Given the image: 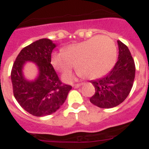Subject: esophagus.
Instances as JSON below:
<instances>
[{
    "mask_svg": "<svg viewBox=\"0 0 149 149\" xmlns=\"http://www.w3.org/2000/svg\"><path fill=\"white\" fill-rule=\"evenodd\" d=\"M81 85H82V83H79V84H75V85H73V88H78L79 87H80Z\"/></svg>",
    "mask_w": 149,
    "mask_h": 149,
    "instance_id": "esophagus-1",
    "label": "esophagus"
}]
</instances>
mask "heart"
<instances>
[{"label": "heart", "mask_w": 149, "mask_h": 149, "mask_svg": "<svg viewBox=\"0 0 149 149\" xmlns=\"http://www.w3.org/2000/svg\"><path fill=\"white\" fill-rule=\"evenodd\" d=\"M117 50L113 41L105 36H97L86 40L70 45L64 52L52 54L51 64L61 73L69 72L75 66L78 73L88 79H96L105 75L113 67ZM73 76L67 74L64 80L70 81Z\"/></svg>", "instance_id": "heart-1"}]
</instances>
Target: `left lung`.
<instances>
[{
	"instance_id": "1",
	"label": "left lung",
	"mask_w": 149,
	"mask_h": 149,
	"mask_svg": "<svg viewBox=\"0 0 149 149\" xmlns=\"http://www.w3.org/2000/svg\"><path fill=\"white\" fill-rule=\"evenodd\" d=\"M118 59L111 71L104 77L91 81L95 93L91 103L103 109L117 107L127 98L135 78V63L126 45L118 40Z\"/></svg>"
}]
</instances>
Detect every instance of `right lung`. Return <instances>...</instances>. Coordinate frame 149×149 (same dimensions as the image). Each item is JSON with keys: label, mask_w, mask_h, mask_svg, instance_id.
<instances>
[{"label": "right lung", "mask_w": 149, "mask_h": 149, "mask_svg": "<svg viewBox=\"0 0 149 149\" xmlns=\"http://www.w3.org/2000/svg\"><path fill=\"white\" fill-rule=\"evenodd\" d=\"M56 46L49 39H40L21 50L11 71L13 90L15 100L24 110L34 116H49L64 103L72 86L63 84L51 64V55ZM26 61L35 63L39 76L28 81L23 76Z\"/></svg>", "instance_id": "add662e5"}]
</instances>
